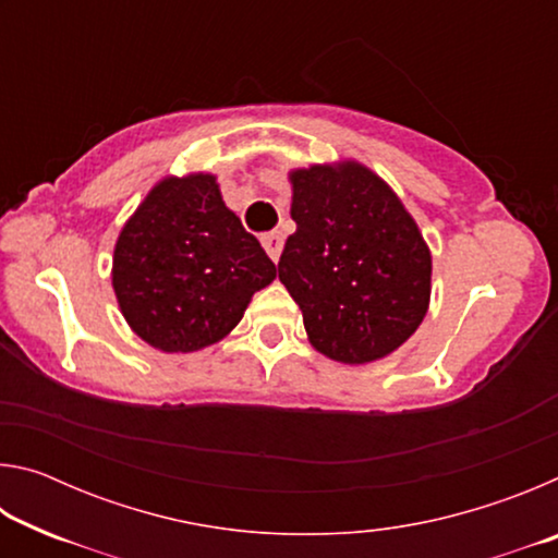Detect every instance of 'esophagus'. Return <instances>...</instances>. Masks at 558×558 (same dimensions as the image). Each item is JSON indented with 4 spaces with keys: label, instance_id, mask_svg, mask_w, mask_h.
Wrapping results in <instances>:
<instances>
[{
    "label": "esophagus",
    "instance_id": "obj_1",
    "mask_svg": "<svg viewBox=\"0 0 558 558\" xmlns=\"http://www.w3.org/2000/svg\"><path fill=\"white\" fill-rule=\"evenodd\" d=\"M263 248H266V253H268L272 263H278L280 251H282V235L280 233L263 235Z\"/></svg>",
    "mask_w": 558,
    "mask_h": 558
}]
</instances>
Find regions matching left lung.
<instances>
[{"mask_svg": "<svg viewBox=\"0 0 558 558\" xmlns=\"http://www.w3.org/2000/svg\"><path fill=\"white\" fill-rule=\"evenodd\" d=\"M290 216L278 278L310 344L342 364L396 352L430 305V248L384 179L356 159L288 172Z\"/></svg>", "mask_w": 558, "mask_h": 558, "instance_id": "obj_1", "label": "left lung"}]
</instances>
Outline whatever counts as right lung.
<instances>
[{"label": "right lung", "mask_w": 558, "mask_h": 558, "mask_svg": "<svg viewBox=\"0 0 558 558\" xmlns=\"http://www.w3.org/2000/svg\"><path fill=\"white\" fill-rule=\"evenodd\" d=\"M276 276L209 172L159 179L122 226L112 253L122 317L167 354L221 342Z\"/></svg>", "instance_id": "add662e5"}]
</instances>
